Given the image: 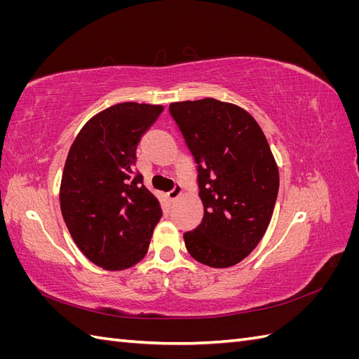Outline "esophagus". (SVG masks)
<instances>
[{
    "label": "esophagus",
    "mask_w": 359,
    "mask_h": 359,
    "mask_svg": "<svg viewBox=\"0 0 359 359\" xmlns=\"http://www.w3.org/2000/svg\"><path fill=\"white\" fill-rule=\"evenodd\" d=\"M181 193H182L181 184H175V186H173V189L168 193V198H169L170 201H175V199H178V198L181 196Z\"/></svg>",
    "instance_id": "34e87169"
}]
</instances>
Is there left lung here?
<instances>
[{"label":"left lung","instance_id":"8db88e82","mask_svg":"<svg viewBox=\"0 0 359 359\" xmlns=\"http://www.w3.org/2000/svg\"><path fill=\"white\" fill-rule=\"evenodd\" d=\"M169 112L196 163L203 219L184 233L198 262L227 268L253 252L269 224L278 169L266 137L241 107L215 99L178 102Z\"/></svg>","mask_w":359,"mask_h":359}]
</instances>
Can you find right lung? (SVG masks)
Returning <instances> with one entry per match:
<instances>
[{
    "instance_id": "1",
    "label": "right lung",
    "mask_w": 359,
    "mask_h": 359,
    "mask_svg": "<svg viewBox=\"0 0 359 359\" xmlns=\"http://www.w3.org/2000/svg\"><path fill=\"white\" fill-rule=\"evenodd\" d=\"M163 106L119 103L86 123L69 151L60 201L76 245L93 264L119 271L149 247L161 210L135 169L140 139Z\"/></svg>"
}]
</instances>
